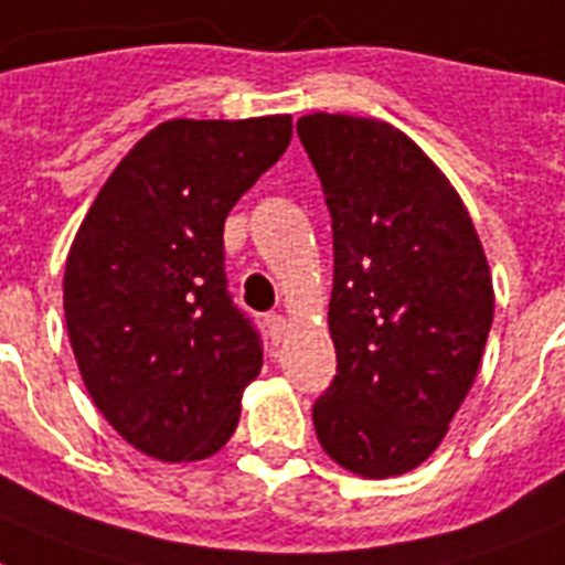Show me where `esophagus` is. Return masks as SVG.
I'll return each mask as SVG.
<instances>
[{
    "mask_svg": "<svg viewBox=\"0 0 565 565\" xmlns=\"http://www.w3.org/2000/svg\"><path fill=\"white\" fill-rule=\"evenodd\" d=\"M267 330H269V337H273L275 342H278V339H281L284 333H287V319H284L281 313H269L267 316Z\"/></svg>",
    "mask_w": 565,
    "mask_h": 565,
    "instance_id": "esophagus-1",
    "label": "esophagus"
}]
</instances>
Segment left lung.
<instances>
[{
  "label": "left lung",
  "instance_id": "1",
  "mask_svg": "<svg viewBox=\"0 0 565 565\" xmlns=\"http://www.w3.org/2000/svg\"><path fill=\"white\" fill-rule=\"evenodd\" d=\"M296 130L333 217L337 377L313 406L316 435L339 467L392 479L441 447L473 388L493 324L488 255L452 182L406 132L342 113Z\"/></svg>",
  "mask_w": 565,
  "mask_h": 565
}]
</instances>
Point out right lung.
Here are the masks:
<instances>
[{
    "label": "right lung",
    "mask_w": 565,
    "mask_h": 565,
    "mask_svg": "<svg viewBox=\"0 0 565 565\" xmlns=\"http://www.w3.org/2000/svg\"><path fill=\"white\" fill-rule=\"evenodd\" d=\"M290 139V116L162 121L109 173L72 241L63 310L84 386L156 461L226 447L264 365L226 292L223 223Z\"/></svg>",
    "instance_id": "1"
}]
</instances>
